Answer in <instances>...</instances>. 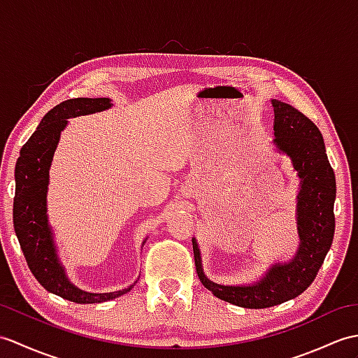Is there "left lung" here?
<instances>
[{
	"mask_svg": "<svg viewBox=\"0 0 358 358\" xmlns=\"http://www.w3.org/2000/svg\"><path fill=\"white\" fill-rule=\"evenodd\" d=\"M274 140L279 152L292 159L301 178L297 194L299 248L289 262L274 264L255 284L221 285L203 271L201 253L192 238L198 278L221 301L243 308H268L297 297L317 276L332 244L336 229V176L328 162L319 128L294 106L273 99Z\"/></svg>",
	"mask_w": 358,
	"mask_h": 358,
	"instance_id": "left-lung-1",
	"label": "left lung"
}]
</instances>
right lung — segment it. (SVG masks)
Here are the masks:
<instances>
[{"mask_svg":"<svg viewBox=\"0 0 358 358\" xmlns=\"http://www.w3.org/2000/svg\"><path fill=\"white\" fill-rule=\"evenodd\" d=\"M108 108H111V101L106 97H78L56 105L44 115L36 131L21 148L15 166L13 227L29 268L47 292L76 303L111 301L134 287L129 285L113 293H88L71 284L57 257L53 231L47 218L48 171L61 132L69 123L66 119Z\"/></svg>","mask_w":358,"mask_h":358,"instance_id":"1","label":"right lung"}]
</instances>
